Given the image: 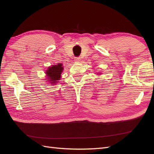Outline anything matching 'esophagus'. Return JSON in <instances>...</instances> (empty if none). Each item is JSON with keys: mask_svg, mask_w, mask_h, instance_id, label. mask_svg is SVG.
Here are the masks:
<instances>
[{"mask_svg": "<svg viewBox=\"0 0 154 154\" xmlns=\"http://www.w3.org/2000/svg\"><path fill=\"white\" fill-rule=\"evenodd\" d=\"M81 60V58L80 57H76L75 58H74V61L76 62H79Z\"/></svg>", "mask_w": 154, "mask_h": 154, "instance_id": "1", "label": "esophagus"}]
</instances>
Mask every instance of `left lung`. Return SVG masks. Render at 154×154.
Instances as JSON below:
<instances>
[{
	"label": "left lung",
	"instance_id": "8db88e82",
	"mask_svg": "<svg viewBox=\"0 0 154 154\" xmlns=\"http://www.w3.org/2000/svg\"><path fill=\"white\" fill-rule=\"evenodd\" d=\"M101 74V73H99V74Z\"/></svg>",
	"mask_w": 154,
	"mask_h": 154
}]
</instances>
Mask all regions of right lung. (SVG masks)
I'll list each match as a JSON object with an SVG mask.
<instances>
[{"label":"right lung","mask_w":154,"mask_h":154,"mask_svg":"<svg viewBox=\"0 0 154 154\" xmlns=\"http://www.w3.org/2000/svg\"><path fill=\"white\" fill-rule=\"evenodd\" d=\"M63 67L62 63H57L49 67L45 71L46 79L49 83L51 85H56L61 78V74L63 72Z\"/></svg>","instance_id":"1"}]
</instances>
